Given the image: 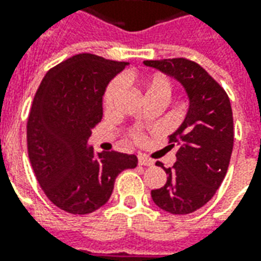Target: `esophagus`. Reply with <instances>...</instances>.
<instances>
[{
    "mask_svg": "<svg viewBox=\"0 0 261 261\" xmlns=\"http://www.w3.org/2000/svg\"><path fill=\"white\" fill-rule=\"evenodd\" d=\"M138 164L142 165V166H152L153 161L145 158L144 155H138Z\"/></svg>",
    "mask_w": 261,
    "mask_h": 261,
    "instance_id": "34e87169",
    "label": "esophagus"
}]
</instances>
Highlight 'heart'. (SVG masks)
<instances>
[{
  "label": "heart",
  "instance_id": "heart-1",
  "mask_svg": "<svg viewBox=\"0 0 261 261\" xmlns=\"http://www.w3.org/2000/svg\"><path fill=\"white\" fill-rule=\"evenodd\" d=\"M131 78L130 74L124 75V81H128ZM141 86L144 89V95L145 99H152V97H161L168 100L172 95V84H170L169 78H166L165 75H148L144 76L141 80ZM124 89V82L123 80H114L110 82L108 89L105 92V97H103V106L106 110H112L114 108V103L120 96V93Z\"/></svg>",
  "mask_w": 261,
  "mask_h": 261
}]
</instances>
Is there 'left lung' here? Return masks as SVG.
Wrapping results in <instances>:
<instances>
[{
	"label": "left lung",
	"mask_w": 261,
	"mask_h": 261,
	"mask_svg": "<svg viewBox=\"0 0 261 261\" xmlns=\"http://www.w3.org/2000/svg\"><path fill=\"white\" fill-rule=\"evenodd\" d=\"M144 65L175 78L189 99L185 119L170 134L169 147L177 148L176 162L172 168L156 162L168 180L152 190L151 197L166 213H194L213 198L229 166L233 148L229 97L205 69L190 60H151Z\"/></svg>",
	"instance_id": "8db88e82"
}]
</instances>
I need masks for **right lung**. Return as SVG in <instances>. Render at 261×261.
I'll list each match as a JSON object with an SVG mask.
<instances>
[{
    "label": "right lung",
    "instance_id": "right-lung-1",
    "mask_svg": "<svg viewBox=\"0 0 261 261\" xmlns=\"http://www.w3.org/2000/svg\"><path fill=\"white\" fill-rule=\"evenodd\" d=\"M128 65L89 53L56 65L43 78L28 120V152L39 185L65 213L103 207L117 176L138 164L136 155L93 152L88 144L102 120L109 82Z\"/></svg>",
    "mask_w": 261,
    "mask_h": 261
}]
</instances>
